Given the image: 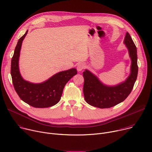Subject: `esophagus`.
<instances>
[{
	"instance_id": "1",
	"label": "esophagus",
	"mask_w": 152,
	"mask_h": 152,
	"mask_svg": "<svg viewBox=\"0 0 152 152\" xmlns=\"http://www.w3.org/2000/svg\"><path fill=\"white\" fill-rule=\"evenodd\" d=\"M85 67H86V66L84 64H79L77 65V70L78 72H81L82 70H84Z\"/></svg>"
}]
</instances>
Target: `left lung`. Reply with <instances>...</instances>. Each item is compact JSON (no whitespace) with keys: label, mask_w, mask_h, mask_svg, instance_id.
Here are the masks:
<instances>
[{"label":"left lung","mask_w":152,"mask_h":152,"mask_svg":"<svg viewBox=\"0 0 152 152\" xmlns=\"http://www.w3.org/2000/svg\"><path fill=\"white\" fill-rule=\"evenodd\" d=\"M124 42L129 50L132 60L130 75L124 82L115 86H107L103 84L90 72L86 70L83 72V92L84 99L88 104L101 108H110L124 101L131 93L138 72L137 50L128 32L126 34Z\"/></svg>","instance_id":"obj_1"}]
</instances>
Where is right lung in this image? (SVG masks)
I'll return each mask as SVG.
<instances>
[{
  "instance_id": "obj_1",
  "label": "right lung",
  "mask_w": 152,
  "mask_h": 152,
  "mask_svg": "<svg viewBox=\"0 0 152 152\" xmlns=\"http://www.w3.org/2000/svg\"><path fill=\"white\" fill-rule=\"evenodd\" d=\"M28 30L18 40L11 59V75L14 88L19 98L35 108H47L56 105L61 99L65 84L77 74L76 68L61 72L40 84L25 80L19 69V58L22 43Z\"/></svg>"
}]
</instances>
